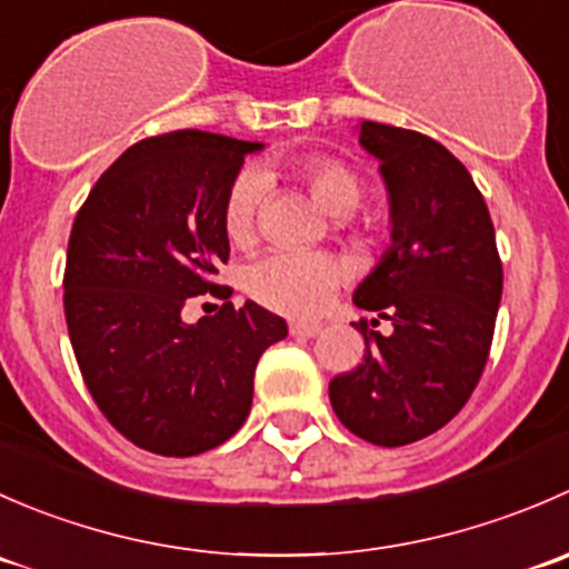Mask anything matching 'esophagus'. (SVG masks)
Segmentation results:
<instances>
[{"instance_id":"esophagus-1","label":"esophagus","mask_w":569,"mask_h":569,"mask_svg":"<svg viewBox=\"0 0 569 569\" xmlns=\"http://www.w3.org/2000/svg\"><path fill=\"white\" fill-rule=\"evenodd\" d=\"M289 332L297 338H317L321 332L319 321H291Z\"/></svg>"}]
</instances>
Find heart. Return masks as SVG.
Masks as SVG:
<instances>
[{"instance_id":"1","label":"heart","mask_w":569,"mask_h":569,"mask_svg":"<svg viewBox=\"0 0 569 569\" xmlns=\"http://www.w3.org/2000/svg\"><path fill=\"white\" fill-rule=\"evenodd\" d=\"M295 173L308 183L311 194L327 214L347 217L360 203V178L343 162L327 157H311L295 164ZM263 198V178L248 173L233 178L226 194L228 237L237 244H248L256 233L258 209ZM343 278L341 263L332 256L311 250H274L256 258L244 269V289L256 302L286 317H317Z\"/></svg>"}]
</instances>
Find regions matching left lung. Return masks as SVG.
<instances>
[{"mask_svg": "<svg viewBox=\"0 0 569 569\" xmlns=\"http://www.w3.org/2000/svg\"><path fill=\"white\" fill-rule=\"evenodd\" d=\"M358 142L380 162L391 248L352 300L393 330L360 325L363 363L330 382V405L349 432L393 449L438 432L470 399L490 355L503 269L485 198L455 153L375 120L358 126Z\"/></svg>", "mask_w": 569, "mask_h": 569, "instance_id": "left-lung-1", "label": "left lung"}]
</instances>
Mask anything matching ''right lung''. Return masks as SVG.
<instances>
[{
  "label": "right lung",
  "mask_w": 569,
  "mask_h": 569,
  "mask_svg": "<svg viewBox=\"0 0 569 569\" xmlns=\"http://www.w3.org/2000/svg\"><path fill=\"white\" fill-rule=\"evenodd\" d=\"M261 142L198 129L131 146L90 189L66 261V321L90 396L140 449L194 457L239 432L263 349L289 336L256 302L183 321L187 300L231 297L226 194Z\"/></svg>",
  "instance_id": "obj_1"
}]
</instances>
